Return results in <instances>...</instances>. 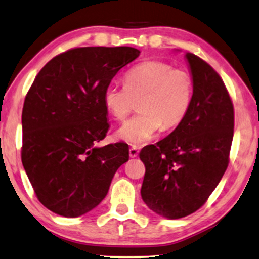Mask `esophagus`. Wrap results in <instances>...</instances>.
Here are the masks:
<instances>
[{
  "instance_id": "34e87169",
  "label": "esophagus",
  "mask_w": 259,
  "mask_h": 259,
  "mask_svg": "<svg viewBox=\"0 0 259 259\" xmlns=\"http://www.w3.org/2000/svg\"><path fill=\"white\" fill-rule=\"evenodd\" d=\"M138 152H140V150H138L136 146H131V148L129 149V154L131 158H135L138 156Z\"/></svg>"
}]
</instances>
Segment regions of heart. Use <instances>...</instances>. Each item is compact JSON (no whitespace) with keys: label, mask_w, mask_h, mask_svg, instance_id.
Instances as JSON below:
<instances>
[{"label":"heart","mask_w":259,"mask_h":259,"mask_svg":"<svg viewBox=\"0 0 259 259\" xmlns=\"http://www.w3.org/2000/svg\"><path fill=\"white\" fill-rule=\"evenodd\" d=\"M194 81L186 69L175 68L159 60L138 64L128 71L124 84L110 83L103 92L107 110L124 121L140 100L141 113L121 129L117 136L131 145H143L161 128L173 129L187 116L192 105Z\"/></svg>","instance_id":"b5f03b06"}]
</instances>
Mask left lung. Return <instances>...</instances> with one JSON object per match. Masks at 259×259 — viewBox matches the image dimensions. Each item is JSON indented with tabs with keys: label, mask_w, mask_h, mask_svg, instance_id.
Returning a JSON list of instances; mask_svg holds the SVG:
<instances>
[{
	"label": "left lung",
	"mask_w": 259,
	"mask_h": 259,
	"mask_svg": "<svg viewBox=\"0 0 259 259\" xmlns=\"http://www.w3.org/2000/svg\"><path fill=\"white\" fill-rule=\"evenodd\" d=\"M186 58L194 81L190 111L167 137L140 153L143 201L167 219L206 203L228 167L234 136V106L221 76L200 57L188 52Z\"/></svg>",
	"instance_id": "8db88e82"
}]
</instances>
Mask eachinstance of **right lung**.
I'll list each match as a JSON object with an SVG mask.
<instances>
[{"mask_svg": "<svg viewBox=\"0 0 259 259\" xmlns=\"http://www.w3.org/2000/svg\"><path fill=\"white\" fill-rule=\"evenodd\" d=\"M137 49L75 48L38 73L22 111V163L37 199L65 218L105 199L117 168L129 159L124 142L96 148L109 129L103 92Z\"/></svg>", "mask_w": 259, "mask_h": 259, "instance_id": "1", "label": "right lung"}]
</instances>
